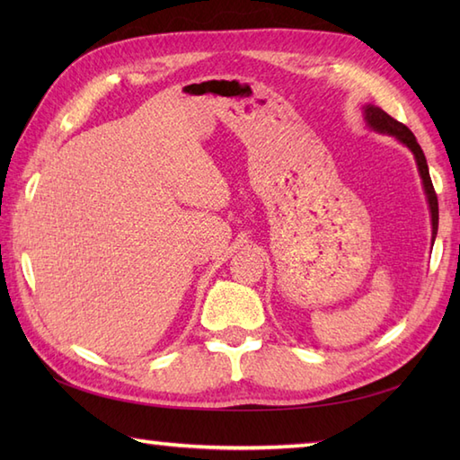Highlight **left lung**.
Here are the masks:
<instances>
[{
    "label": "left lung",
    "instance_id": "obj_1",
    "mask_svg": "<svg viewBox=\"0 0 460 460\" xmlns=\"http://www.w3.org/2000/svg\"><path fill=\"white\" fill-rule=\"evenodd\" d=\"M366 120L371 126V128L377 130V132H387L395 136L397 140H402L409 150L413 152L415 160H417V168L419 173H421L423 178V188L427 193V199H429V208H431V221H433V241L437 235V229H438V201H437V193L433 188V181H431V175H429V168H427V160H425V154L421 150V146L415 140L413 132L407 128L403 122L395 120L394 116H389L385 111L377 109V106H366Z\"/></svg>",
    "mask_w": 460,
    "mask_h": 460
}]
</instances>
